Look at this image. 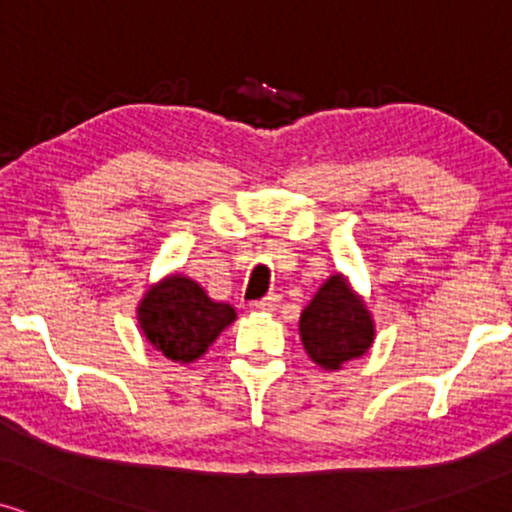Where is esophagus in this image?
<instances>
[{
    "instance_id": "1",
    "label": "esophagus",
    "mask_w": 512,
    "mask_h": 512,
    "mask_svg": "<svg viewBox=\"0 0 512 512\" xmlns=\"http://www.w3.org/2000/svg\"><path fill=\"white\" fill-rule=\"evenodd\" d=\"M279 305H281L279 295H267V298L255 300V303H252V307H255V310H262V312H274Z\"/></svg>"
}]
</instances>
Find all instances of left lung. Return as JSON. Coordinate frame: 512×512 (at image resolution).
<instances>
[{
	"label": "left lung",
	"instance_id": "obj_1",
	"mask_svg": "<svg viewBox=\"0 0 512 512\" xmlns=\"http://www.w3.org/2000/svg\"><path fill=\"white\" fill-rule=\"evenodd\" d=\"M300 341L315 365L336 372L372 348L374 317L346 274L326 279L300 312Z\"/></svg>",
	"mask_w": 512,
	"mask_h": 512
}]
</instances>
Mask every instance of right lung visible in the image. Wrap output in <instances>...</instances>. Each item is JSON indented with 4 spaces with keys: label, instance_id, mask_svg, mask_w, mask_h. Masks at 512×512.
Wrapping results in <instances>:
<instances>
[{
    "label": "right lung",
    "instance_id": "add662e5",
    "mask_svg": "<svg viewBox=\"0 0 512 512\" xmlns=\"http://www.w3.org/2000/svg\"><path fill=\"white\" fill-rule=\"evenodd\" d=\"M135 317L152 348L171 362L190 365L238 315L233 305L209 298L195 279L171 272L147 288Z\"/></svg>",
    "mask_w": 512,
    "mask_h": 512
}]
</instances>
